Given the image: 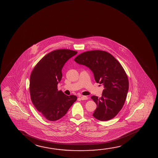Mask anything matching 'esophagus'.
<instances>
[{"instance_id": "34e87169", "label": "esophagus", "mask_w": 158, "mask_h": 158, "mask_svg": "<svg viewBox=\"0 0 158 158\" xmlns=\"http://www.w3.org/2000/svg\"><path fill=\"white\" fill-rule=\"evenodd\" d=\"M80 98L82 100H87L88 99V97L86 96H81V97H80Z\"/></svg>"}]
</instances>
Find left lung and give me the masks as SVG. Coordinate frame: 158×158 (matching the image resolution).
<instances>
[{"instance_id":"obj_1","label":"left lung","mask_w":158,"mask_h":158,"mask_svg":"<svg viewBox=\"0 0 158 158\" xmlns=\"http://www.w3.org/2000/svg\"><path fill=\"white\" fill-rule=\"evenodd\" d=\"M74 60L89 68L96 82L104 85L102 97H91L97 105L93 116L103 121L112 119L123 108L128 90L127 76L120 63L110 53L99 50L81 53Z\"/></svg>"}]
</instances>
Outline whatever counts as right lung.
<instances>
[{"instance_id": "obj_1", "label": "right lung", "mask_w": 158, "mask_h": 158, "mask_svg": "<svg viewBox=\"0 0 158 158\" xmlns=\"http://www.w3.org/2000/svg\"><path fill=\"white\" fill-rule=\"evenodd\" d=\"M77 52L54 50L44 56L33 69L30 79L31 99L37 110L48 120L60 119L77 100L76 95H65L57 85L62 78V69Z\"/></svg>"}]
</instances>
